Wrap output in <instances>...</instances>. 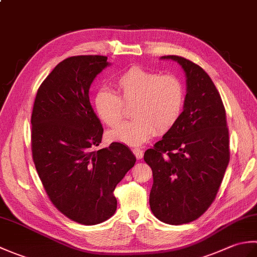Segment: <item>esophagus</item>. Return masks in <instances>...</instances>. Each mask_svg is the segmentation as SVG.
<instances>
[{"instance_id": "1", "label": "esophagus", "mask_w": 257, "mask_h": 257, "mask_svg": "<svg viewBox=\"0 0 257 257\" xmlns=\"http://www.w3.org/2000/svg\"><path fill=\"white\" fill-rule=\"evenodd\" d=\"M133 152H134V155L136 156V158H137V159H141V158L144 157V151L141 150L140 148H134Z\"/></svg>"}]
</instances>
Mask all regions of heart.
Listing matches in <instances>:
<instances>
[{
	"mask_svg": "<svg viewBox=\"0 0 257 257\" xmlns=\"http://www.w3.org/2000/svg\"><path fill=\"white\" fill-rule=\"evenodd\" d=\"M117 92L100 88L95 92L97 116L116 128L124 116V105H133L134 120L110 134L119 143L138 146L167 133L181 117L185 102L183 81L173 74H160L138 66L125 69L114 80Z\"/></svg>",
	"mask_w": 257,
	"mask_h": 257,
	"instance_id": "1",
	"label": "heart"
}]
</instances>
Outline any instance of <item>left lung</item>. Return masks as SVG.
Returning <instances> with one entry per match:
<instances>
[{
    "instance_id": "left-lung-1",
    "label": "left lung",
    "mask_w": 257,
    "mask_h": 257,
    "mask_svg": "<svg viewBox=\"0 0 257 257\" xmlns=\"http://www.w3.org/2000/svg\"><path fill=\"white\" fill-rule=\"evenodd\" d=\"M162 58L181 65L187 95L179 121L144 159L154 176L152 213L180 225L199 219L215 200L230 161L228 129L221 96L203 68L181 56Z\"/></svg>"
}]
</instances>
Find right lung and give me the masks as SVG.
<instances>
[{
	"instance_id": "obj_1",
	"label": "right lung",
	"mask_w": 257,
	"mask_h": 257,
	"mask_svg": "<svg viewBox=\"0 0 257 257\" xmlns=\"http://www.w3.org/2000/svg\"><path fill=\"white\" fill-rule=\"evenodd\" d=\"M108 65L100 55L64 59L41 84L31 117L32 157L43 188L59 212L85 225L113 215L114 188L136 162L123 144L96 150L103 129L88 94Z\"/></svg>"
}]
</instances>
